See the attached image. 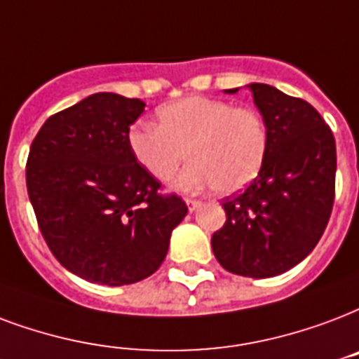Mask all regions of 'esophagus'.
<instances>
[{"instance_id": "obj_1", "label": "esophagus", "mask_w": 359, "mask_h": 359, "mask_svg": "<svg viewBox=\"0 0 359 359\" xmlns=\"http://www.w3.org/2000/svg\"><path fill=\"white\" fill-rule=\"evenodd\" d=\"M186 205H188V209L190 210H196L201 205V201L199 199H191V198H186Z\"/></svg>"}]
</instances>
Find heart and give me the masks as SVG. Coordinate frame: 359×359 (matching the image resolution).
<instances>
[{
	"label": "heart",
	"mask_w": 359,
	"mask_h": 359,
	"mask_svg": "<svg viewBox=\"0 0 359 359\" xmlns=\"http://www.w3.org/2000/svg\"><path fill=\"white\" fill-rule=\"evenodd\" d=\"M158 126H133L128 133L131 156L158 180H169L180 163H191L175 180V188L198 191L212 186L233 194L250 184L264 168L269 130L250 107L190 95L158 109Z\"/></svg>",
	"instance_id": "1"
}]
</instances>
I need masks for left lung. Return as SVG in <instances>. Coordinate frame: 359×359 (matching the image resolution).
<instances>
[{"instance_id": "8db88e82", "label": "left lung", "mask_w": 359, "mask_h": 359, "mask_svg": "<svg viewBox=\"0 0 359 359\" xmlns=\"http://www.w3.org/2000/svg\"><path fill=\"white\" fill-rule=\"evenodd\" d=\"M248 90L269 130V150L248 188L224 199L226 222L210 245L229 273L267 278L318 245L335 199L337 152L330 126L311 103L259 82Z\"/></svg>"}]
</instances>
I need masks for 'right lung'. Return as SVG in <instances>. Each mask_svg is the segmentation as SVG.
Returning a JSON list of instances; mask_svg holds the SVG:
<instances>
[{"mask_svg":"<svg viewBox=\"0 0 359 359\" xmlns=\"http://www.w3.org/2000/svg\"><path fill=\"white\" fill-rule=\"evenodd\" d=\"M143 111L141 100L92 94L52 114L29 147L27 196L43 239L88 283L126 286L150 277L188 212L131 156L128 133Z\"/></svg>","mask_w":359,"mask_h":359,"instance_id":"right-lung-1","label":"right lung"}]
</instances>
